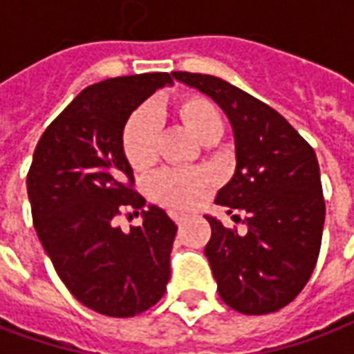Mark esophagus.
I'll list each match as a JSON object with an SVG mask.
<instances>
[{
  "label": "esophagus",
  "instance_id": "34e87169",
  "mask_svg": "<svg viewBox=\"0 0 354 354\" xmlns=\"http://www.w3.org/2000/svg\"><path fill=\"white\" fill-rule=\"evenodd\" d=\"M171 218H174L175 223L179 224V226H180V224H183V223H185V221H187V216L183 215V213H171Z\"/></svg>",
  "mask_w": 354,
  "mask_h": 354
}]
</instances>
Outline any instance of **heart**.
Listing matches in <instances>:
<instances>
[{
  "label": "heart",
  "mask_w": 354,
  "mask_h": 354,
  "mask_svg": "<svg viewBox=\"0 0 354 354\" xmlns=\"http://www.w3.org/2000/svg\"><path fill=\"white\" fill-rule=\"evenodd\" d=\"M177 122L194 136L200 143H215L223 136L224 120L221 111L209 97L200 94L180 95L171 105ZM122 152L136 171L152 166L156 158V124L147 111L131 113L122 128ZM211 185L203 171H160L151 179V196L162 205L174 209L192 207L205 188Z\"/></svg>",
  "instance_id": "1"
}]
</instances>
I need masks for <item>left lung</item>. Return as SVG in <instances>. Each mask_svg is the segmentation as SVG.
<instances>
[{
  "label": "left lung",
  "mask_w": 354,
  "mask_h": 354,
  "mask_svg": "<svg viewBox=\"0 0 354 354\" xmlns=\"http://www.w3.org/2000/svg\"><path fill=\"white\" fill-rule=\"evenodd\" d=\"M174 79L209 95L234 130L236 171L215 203L236 221L243 213L247 234L215 216L205 257L226 306L243 315L279 311L311 277L324 226L319 162L285 117L251 94L213 75L174 71Z\"/></svg>",
  "instance_id": "8db88e82"
}]
</instances>
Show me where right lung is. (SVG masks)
Instances as JSON below:
<instances>
[{
	"mask_svg": "<svg viewBox=\"0 0 354 354\" xmlns=\"http://www.w3.org/2000/svg\"><path fill=\"white\" fill-rule=\"evenodd\" d=\"M169 73L95 82L54 118L33 152L28 198L33 226L58 277L82 306L107 317H133L166 292L177 226L164 209L145 207L122 152V128ZM142 213L122 232L114 216Z\"/></svg>",
	"mask_w": 354,
	"mask_h": 354,
	"instance_id": "obj_1",
	"label": "right lung"
}]
</instances>
